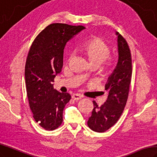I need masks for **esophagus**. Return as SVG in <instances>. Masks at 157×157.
<instances>
[{
  "label": "esophagus",
  "instance_id": "esophagus-1",
  "mask_svg": "<svg viewBox=\"0 0 157 157\" xmlns=\"http://www.w3.org/2000/svg\"><path fill=\"white\" fill-rule=\"evenodd\" d=\"M81 98H82L81 95H80L78 94H74L72 95V98L73 99V100H75V101L79 100V99H81Z\"/></svg>",
  "mask_w": 157,
  "mask_h": 157
}]
</instances>
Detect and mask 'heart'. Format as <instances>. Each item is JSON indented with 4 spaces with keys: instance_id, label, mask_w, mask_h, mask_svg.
I'll use <instances>...</instances> for the list:
<instances>
[{
    "instance_id": "1",
    "label": "heart",
    "mask_w": 157,
    "mask_h": 157,
    "mask_svg": "<svg viewBox=\"0 0 157 157\" xmlns=\"http://www.w3.org/2000/svg\"><path fill=\"white\" fill-rule=\"evenodd\" d=\"M81 51L92 64H101L104 67H109L111 64L110 46L102 37L95 36L87 40L81 46Z\"/></svg>"
}]
</instances>
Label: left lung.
<instances>
[{"label": "left lung", "mask_w": 157, "mask_h": 157, "mask_svg": "<svg viewBox=\"0 0 157 157\" xmlns=\"http://www.w3.org/2000/svg\"><path fill=\"white\" fill-rule=\"evenodd\" d=\"M116 34L118 35V60L105 85L107 98L100 106L93 101L94 109L87 122L89 127L97 132H104L117 123L128 97L132 71L131 52L124 38L118 33Z\"/></svg>", "instance_id": "1"}]
</instances>
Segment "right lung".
I'll return each mask as SVG.
<instances>
[{
    "mask_svg": "<svg viewBox=\"0 0 157 157\" xmlns=\"http://www.w3.org/2000/svg\"><path fill=\"white\" fill-rule=\"evenodd\" d=\"M85 27L64 23L47 26L33 42L25 64V82L30 109L36 123L53 131L63 123L64 106L71 97L53 89L52 82L63 65L68 40Z\"/></svg>",
    "mask_w": 157,
    "mask_h": 157,
    "instance_id": "1",
    "label": "right lung"
}]
</instances>
